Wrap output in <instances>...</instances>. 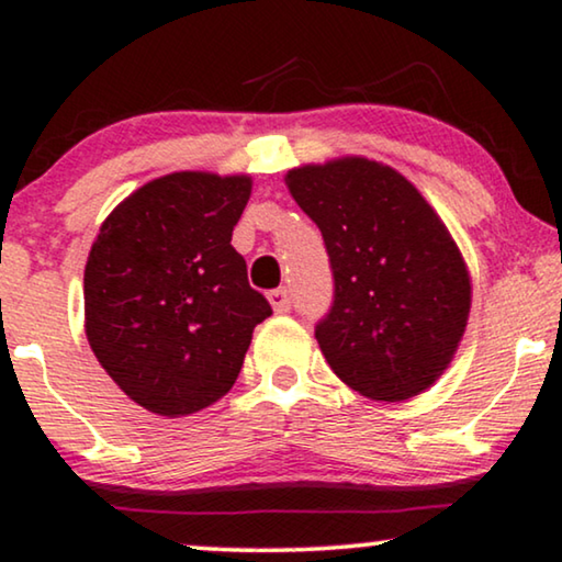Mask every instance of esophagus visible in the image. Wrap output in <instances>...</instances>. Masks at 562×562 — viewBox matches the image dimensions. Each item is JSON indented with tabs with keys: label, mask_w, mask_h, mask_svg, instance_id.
Masks as SVG:
<instances>
[{
	"label": "esophagus",
	"mask_w": 562,
	"mask_h": 562,
	"mask_svg": "<svg viewBox=\"0 0 562 562\" xmlns=\"http://www.w3.org/2000/svg\"><path fill=\"white\" fill-rule=\"evenodd\" d=\"M268 302H271L276 314H286L291 310V299L286 289H273L268 291Z\"/></svg>",
	"instance_id": "esophagus-1"
}]
</instances>
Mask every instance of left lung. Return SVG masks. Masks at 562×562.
Instances as JSON below:
<instances>
[{"mask_svg":"<svg viewBox=\"0 0 562 562\" xmlns=\"http://www.w3.org/2000/svg\"><path fill=\"white\" fill-rule=\"evenodd\" d=\"M317 222L335 276L317 342L337 379L373 402L422 394L456 358L471 273L440 214L381 160L342 156L283 176Z\"/></svg>","mask_w":562,"mask_h":562,"instance_id":"1","label":"left lung"}]
</instances>
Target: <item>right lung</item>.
Wrapping results in <instances>:
<instances>
[{"instance_id":"right-lung-1","label":"right lung","mask_w":562,"mask_h":562,"mask_svg":"<svg viewBox=\"0 0 562 562\" xmlns=\"http://www.w3.org/2000/svg\"><path fill=\"white\" fill-rule=\"evenodd\" d=\"M250 191L248 173L160 176L122 199L91 243L87 340L143 409L173 419L220 402L271 317L229 245Z\"/></svg>"}]
</instances>
